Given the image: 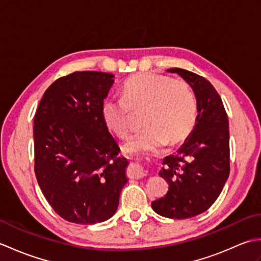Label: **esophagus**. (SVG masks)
<instances>
[{
	"label": "esophagus",
	"mask_w": 261,
	"mask_h": 261,
	"mask_svg": "<svg viewBox=\"0 0 261 261\" xmlns=\"http://www.w3.org/2000/svg\"><path fill=\"white\" fill-rule=\"evenodd\" d=\"M129 173L132 178H137V179L142 178V177H145L147 175V171L145 170V168H143L139 164H132L129 169Z\"/></svg>",
	"instance_id": "1"
}]
</instances>
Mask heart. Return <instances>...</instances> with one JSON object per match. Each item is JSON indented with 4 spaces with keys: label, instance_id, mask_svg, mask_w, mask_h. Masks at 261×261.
<instances>
[{
    "label": "heart",
    "instance_id": "heart-1",
    "mask_svg": "<svg viewBox=\"0 0 261 261\" xmlns=\"http://www.w3.org/2000/svg\"><path fill=\"white\" fill-rule=\"evenodd\" d=\"M131 112H141L140 131L125 141L126 152L156 151L166 143L181 140L195 124L196 98L184 81L147 73L127 80L122 96H109L102 104V118L120 138L129 134Z\"/></svg>",
    "mask_w": 261,
    "mask_h": 261
}]
</instances>
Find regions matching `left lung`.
Listing matches in <instances>:
<instances>
[{"instance_id": "left-lung-1", "label": "left lung", "mask_w": 261, "mask_h": 261, "mask_svg": "<svg viewBox=\"0 0 261 261\" xmlns=\"http://www.w3.org/2000/svg\"><path fill=\"white\" fill-rule=\"evenodd\" d=\"M178 74L195 94L197 116L192 132L175 153L163 160L159 175L168 192L151 203L157 214L188 219L205 212L222 192L230 174L229 120L222 99L204 77L181 68Z\"/></svg>"}]
</instances>
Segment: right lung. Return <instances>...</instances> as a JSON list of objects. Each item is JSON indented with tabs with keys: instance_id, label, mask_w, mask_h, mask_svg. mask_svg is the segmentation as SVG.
I'll use <instances>...</instances> for the list:
<instances>
[{
	"instance_id": "right-lung-1",
	"label": "right lung",
	"mask_w": 261,
	"mask_h": 261,
	"mask_svg": "<svg viewBox=\"0 0 261 261\" xmlns=\"http://www.w3.org/2000/svg\"><path fill=\"white\" fill-rule=\"evenodd\" d=\"M102 71H75L55 81L35 116V173L48 203L77 224L112 218L127 182L129 162L102 118L114 83Z\"/></svg>"
}]
</instances>
